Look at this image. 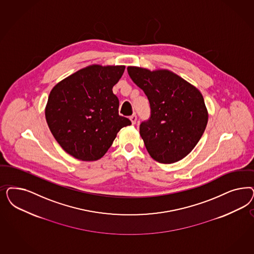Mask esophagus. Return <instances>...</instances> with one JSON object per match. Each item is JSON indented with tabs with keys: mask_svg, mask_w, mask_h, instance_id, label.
I'll use <instances>...</instances> for the list:
<instances>
[{
	"mask_svg": "<svg viewBox=\"0 0 254 254\" xmlns=\"http://www.w3.org/2000/svg\"><path fill=\"white\" fill-rule=\"evenodd\" d=\"M130 120H131V124H135L136 123V120H137V118H136V115H131V117H130Z\"/></svg>",
	"mask_w": 254,
	"mask_h": 254,
	"instance_id": "1",
	"label": "esophagus"
}]
</instances>
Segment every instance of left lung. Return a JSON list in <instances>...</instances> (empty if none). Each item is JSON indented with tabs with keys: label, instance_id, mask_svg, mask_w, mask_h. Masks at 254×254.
<instances>
[{
	"label": "left lung",
	"instance_id": "8db88e82",
	"mask_svg": "<svg viewBox=\"0 0 254 254\" xmlns=\"http://www.w3.org/2000/svg\"><path fill=\"white\" fill-rule=\"evenodd\" d=\"M127 71L149 102L150 117L139 126L147 152L162 164L179 162L196 146L207 124L201 92L168 70L129 66Z\"/></svg>",
	"mask_w": 254,
	"mask_h": 254
}]
</instances>
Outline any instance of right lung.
Instances as JSON below:
<instances>
[{
	"mask_svg": "<svg viewBox=\"0 0 254 254\" xmlns=\"http://www.w3.org/2000/svg\"><path fill=\"white\" fill-rule=\"evenodd\" d=\"M125 66H88L59 82L49 93L46 120L66 152L81 161L107 153L117 133L131 121L119 115L112 89Z\"/></svg>",
	"mask_w": 254,
	"mask_h": 254,
	"instance_id": "1",
	"label": "right lung"
}]
</instances>
